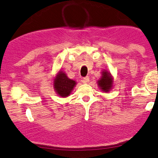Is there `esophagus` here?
<instances>
[{
	"instance_id": "1",
	"label": "esophagus",
	"mask_w": 158,
	"mask_h": 158,
	"mask_svg": "<svg viewBox=\"0 0 158 158\" xmlns=\"http://www.w3.org/2000/svg\"><path fill=\"white\" fill-rule=\"evenodd\" d=\"M82 82H83V83H87V82H89V76H85V77H84L83 79H82Z\"/></svg>"
}]
</instances>
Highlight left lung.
<instances>
[{
	"mask_svg": "<svg viewBox=\"0 0 158 158\" xmlns=\"http://www.w3.org/2000/svg\"><path fill=\"white\" fill-rule=\"evenodd\" d=\"M98 84L104 92H109L112 85V79L111 77V74L108 72H103L102 76L101 79L98 80Z\"/></svg>",
	"mask_w": 158,
	"mask_h": 158,
	"instance_id": "1",
	"label": "left lung"
}]
</instances>
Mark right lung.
Instances as JSON below:
<instances>
[{"label":"right lung","instance_id":"add662e5","mask_svg":"<svg viewBox=\"0 0 158 158\" xmlns=\"http://www.w3.org/2000/svg\"><path fill=\"white\" fill-rule=\"evenodd\" d=\"M76 82L69 79L63 72H60L54 80V89L59 95L66 97L76 85Z\"/></svg>","mask_w":158,"mask_h":158}]
</instances>
